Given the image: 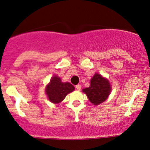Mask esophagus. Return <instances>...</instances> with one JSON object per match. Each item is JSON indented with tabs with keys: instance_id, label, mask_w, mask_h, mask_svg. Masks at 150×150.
<instances>
[{
	"instance_id": "obj_1",
	"label": "esophagus",
	"mask_w": 150,
	"mask_h": 150,
	"mask_svg": "<svg viewBox=\"0 0 150 150\" xmlns=\"http://www.w3.org/2000/svg\"><path fill=\"white\" fill-rule=\"evenodd\" d=\"M75 88L77 89V90H78V91H80L81 89V86L80 84H78V85H76V86H75Z\"/></svg>"
}]
</instances>
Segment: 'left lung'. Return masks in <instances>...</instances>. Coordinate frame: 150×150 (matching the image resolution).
I'll return each mask as SVG.
<instances>
[{"instance_id":"obj_1","label":"left lung","mask_w":150,"mask_h":150,"mask_svg":"<svg viewBox=\"0 0 150 150\" xmlns=\"http://www.w3.org/2000/svg\"><path fill=\"white\" fill-rule=\"evenodd\" d=\"M83 91L92 104L97 105L107 99L111 91V86L107 79L96 73L91 80L90 87L83 89Z\"/></svg>"}]
</instances>
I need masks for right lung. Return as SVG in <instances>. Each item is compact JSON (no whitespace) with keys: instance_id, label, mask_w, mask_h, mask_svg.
Here are the masks:
<instances>
[{"instance_id":"obj_1","label":"right lung","mask_w":150,"mask_h":150,"mask_svg":"<svg viewBox=\"0 0 150 150\" xmlns=\"http://www.w3.org/2000/svg\"><path fill=\"white\" fill-rule=\"evenodd\" d=\"M75 87L69 83H62L58 76L51 78L50 83L47 86L46 93L51 102L58 104L64 99L67 93L73 91Z\"/></svg>"}]
</instances>
